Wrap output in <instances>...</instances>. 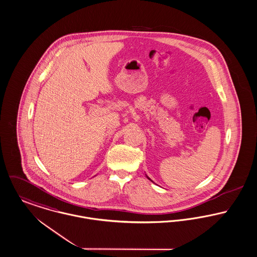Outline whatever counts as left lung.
Here are the masks:
<instances>
[{
  "instance_id": "left-lung-1",
  "label": "left lung",
  "mask_w": 257,
  "mask_h": 257,
  "mask_svg": "<svg viewBox=\"0 0 257 257\" xmlns=\"http://www.w3.org/2000/svg\"><path fill=\"white\" fill-rule=\"evenodd\" d=\"M147 177H148V176H147ZM148 179H149V180H151V179H150L149 177H148Z\"/></svg>"
}]
</instances>
